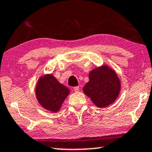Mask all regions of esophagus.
<instances>
[{
    "label": "esophagus",
    "instance_id": "34e87169",
    "mask_svg": "<svg viewBox=\"0 0 152 152\" xmlns=\"http://www.w3.org/2000/svg\"><path fill=\"white\" fill-rule=\"evenodd\" d=\"M74 91L75 92H78L79 91V86L74 87Z\"/></svg>",
    "mask_w": 152,
    "mask_h": 152
}]
</instances>
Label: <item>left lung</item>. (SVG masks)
<instances>
[{
    "label": "left lung",
    "instance_id": "obj_1",
    "mask_svg": "<svg viewBox=\"0 0 152 152\" xmlns=\"http://www.w3.org/2000/svg\"><path fill=\"white\" fill-rule=\"evenodd\" d=\"M88 78L83 92L95 106L105 108L116 101L121 85L119 76L111 67L107 64L97 67L90 72Z\"/></svg>",
    "mask_w": 152,
    "mask_h": 152
}]
</instances>
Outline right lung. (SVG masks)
Returning a JSON list of instances; mask_svg holds the SVG:
<instances>
[{
	"mask_svg": "<svg viewBox=\"0 0 152 152\" xmlns=\"http://www.w3.org/2000/svg\"><path fill=\"white\" fill-rule=\"evenodd\" d=\"M70 89L61 84L52 74L41 76L35 86V96L43 109L57 113L64 100L70 94Z\"/></svg>",
	"mask_w": 152,
	"mask_h": 152,
	"instance_id": "1",
	"label": "right lung"
}]
</instances>
